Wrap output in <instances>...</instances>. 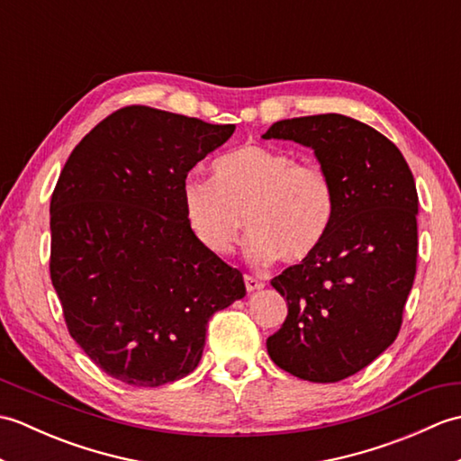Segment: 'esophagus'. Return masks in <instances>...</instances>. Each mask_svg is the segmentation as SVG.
I'll list each match as a JSON object with an SVG mask.
<instances>
[{
  "label": "esophagus",
  "instance_id": "esophagus-1",
  "mask_svg": "<svg viewBox=\"0 0 461 461\" xmlns=\"http://www.w3.org/2000/svg\"><path fill=\"white\" fill-rule=\"evenodd\" d=\"M243 281H246V289H248L249 293L263 289V281L256 279V277H253V276H246V277H243Z\"/></svg>",
  "mask_w": 461,
  "mask_h": 461
}]
</instances>
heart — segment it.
<instances>
[{"mask_svg":"<svg viewBox=\"0 0 461 461\" xmlns=\"http://www.w3.org/2000/svg\"><path fill=\"white\" fill-rule=\"evenodd\" d=\"M213 180H185L184 213L194 236L213 256L233 251L243 225L256 263H301L315 253L335 220V185L317 162L287 150L246 144L220 156Z\"/></svg>","mask_w":461,"mask_h":461,"instance_id":"heart-1","label":"heart"}]
</instances>
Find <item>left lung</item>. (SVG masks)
I'll return each instance as SVG.
<instances>
[{
    "mask_svg": "<svg viewBox=\"0 0 461 461\" xmlns=\"http://www.w3.org/2000/svg\"><path fill=\"white\" fill-rule=\"evenodd\" d=\"M263 139L311 146L337 198L322 246L271 279L287 301V319L267 339V352L297 378L345 380L402 327L418 258L414 176L394 142L345 114L273 122Z\"/></svg>",
    "mask_w": 461,
    "mask_h": 461,
    "instance_id": "1",
    "label": "left lung"
}]
</instances>
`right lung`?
<instances>
[{
  "instance_id": "1",
  "label": "right lung",
  "mask_w": 461,
  "mask_h": 461,
  "mask_svg": "<svg viewBox=\"0 0 461 461\" xmlns=\"http://www.w3.org/2000/svg\"><path fill=\"white\" fill-rule=\"evenodd\" d=\"M233 131L122 106L75 146L59 176L51 283L68 335L124 384L190 375L210 317L246 295L241 273L194 236L182 202L188 172Z\"/></svg>"
}]
</instances>
